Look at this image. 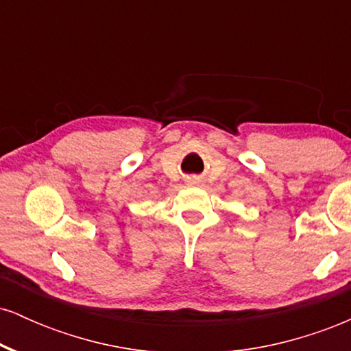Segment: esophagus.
<instances>
[{"label": "esophagus", "instance_id": "esophagus-1", "mask_svg": "<svg viewBox=\"0 0 351 351\" xmlns=\"http://www.w3.org/2000/svg\"><path fill=\"white\" fill-rule=\"evenodd\" d=\"M188 184H199V178H195V176L188 178Z\"/></svg>", "mask_w": 351, "mask_h": 351}]
</instances>
